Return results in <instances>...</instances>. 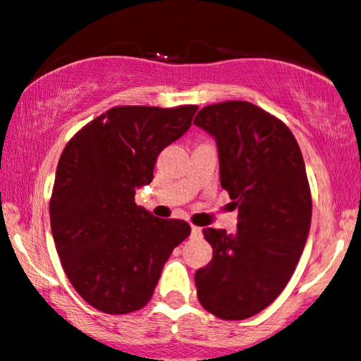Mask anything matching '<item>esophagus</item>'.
<instances>
[{
	"label": "esophagus",
	"mask_w": 361,
	"mask_h": 361,
	"mask_svg": "<svg viewBox=\"0 0 361 361\" xmlns=\"http://www.w3.org/2000/svg\"><path fill=\"white\" fill-rule=\"evenodd\" d=\"M192 235L193 237H202V228L197 227V225H192Z\"/></svg>",
	"instance_id": "obj_1"
}]
</instances>
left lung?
Wrapping results in <instances>:
<instances>
[{
  "label": "left lung",
  "instance_id": "obj_1",
  "mask_svg": "<svg viewBox=\"0 0 361 361\" xmlns=\"http://www.w3.org/2000/svg\"><path fill=\"white\" fill-rule=\"evenodd\" d=\"M193 124L215 137L220 185L238 208L237 232L203 228L214 257L195 272L200 305L220 319H245L286 288L305 250L311 190L289 128L247 101L203 107Z\"/></svg>",
  "mask_w": 361,
  "mask_h": 361
}]
</instances>
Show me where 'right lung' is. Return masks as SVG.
Segmentation results:
<instances>
[{"label": "right lung", "mask_w": 361, "mask_h": 361, "mask_svg": "<svg viewBox=\"0 0 361 361\" xmlns=\"http://www.w3.org/2000/svg\"><path fill=\"white\" fill-rule=\"evenodd\" d=\"M198 106H119L85 124L65 146L50 198L60 262L80 298L107 314H128L153 296L185 220L156 219L134 203L153 181L158 154L192 126Z\"/></svg>", "instance_id": "obj_1"}]
</instances>
